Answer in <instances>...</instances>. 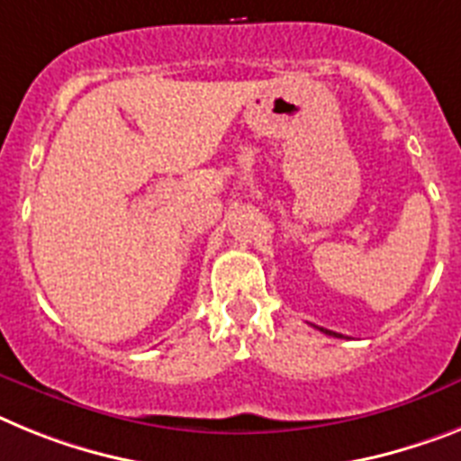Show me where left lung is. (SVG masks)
I'll list each match as a JSON object with an SVG mask.
<instances>
[{
  "mask_svg": "<svg viewBox=\"0 0 461 461\" xmlns=\"http://www.w3.org/2000/svg\"><path fill=\"white\" fill-rule=\"evenodd\" d=\"M319 330L328 332V335H332V338H342V335H339V332H332V330H326V328H319Z\"/></svg>",
  "mask_w": 461,
  "mask_h": 461,
  "instance_id": "obj_1",
  "label": "left lung"
}]
</instances>
